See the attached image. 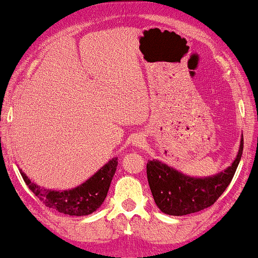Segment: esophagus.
Listing matches in <instances>:
<instances>
[{
  "label": "esophagus",
  "instance_id": "34e87169",
  "mask_svg": "<svg viewBox=\"0 0 258 258\" xmlns=\"http://www.w3.org/2000/svg\"><path fill=\"white\" fill-rule=\"evenodd\" d=\"M143 140L141 139V137H136L135 139V141H134V146H136V147H142L143 146Z\"/></svg>",
  "mask_w": 258,
  "mask_h": 258
}]
</instances>
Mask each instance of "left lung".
<instances>
[{
	"label": "left lung",
	"instance_id": "left-lung-1",
	"mask_svg": "<svg viewBox=\"0 0 258 258\" xmlns=\"http://www.w3.org/2000/svg\"><path fill=\"white\" fill-rule=\"evenodd\" d=\"M243 139L232 165L209 178H190L158 160L147 163V178L156 206L170 216H186L213 205L235 175L242 158Z\"/></svg>",
	"mask_w": 258,
	"mask_h": 258
}]
</instances>
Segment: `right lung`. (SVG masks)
Listing matches in <instances>:
<instances>
[{
	"instance_id": "obj_1",
	"label": "right lung",
	"mask_w": 258,
	"mask_h": 258,
	"mask_svg": "<svg viewBox=\"0 0 258 258\" xmlns=\"http://www.w3.org/2000/svg\"><path fill=\"white\" fill-rule=\"evenodd\" d=\"M117 163V158L110 160L88 181L76 188L61 192L42 188L32 182L22 170H20V173L28 188L49 209H54L63 215L88 216L95 212L106 198Z\"/></svg>"
}]
</instances>
